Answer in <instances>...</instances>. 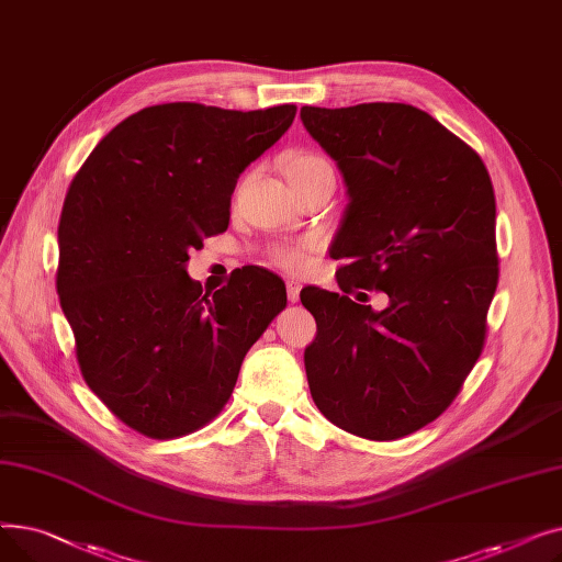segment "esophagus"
<instances>
[{"instance_id":"esophagus-1","label":"esophagus","mask_w":562,"mask_h":562,"mask_svg":"<svg viewBox=\"0 0 562 562\" xmlns=\"http://www.w3.org/2000/svg\"><path fill=\"white\" fill-rule=\"evenodd\" d=\"M286 296H289V303H296L299 296H301V284L296 280H289L286 282Z\"/></svg>"}]
</instances>
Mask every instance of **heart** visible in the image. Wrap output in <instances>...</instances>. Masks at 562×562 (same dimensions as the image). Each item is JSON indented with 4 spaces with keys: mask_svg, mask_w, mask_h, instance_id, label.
Returning a JSON list of instances; mask_svg holds the SVG:
<instances>
[{
    "mask_svg": "<svg viewBox=\"0 0 562 562\" xmlns=\"http://www.w3.org/2000/svg\"><path fill=\"white\" fill-rule=\"evenodd\" d=\"M284 172H286V180H289L291 189L301 184V182H305V180H312V177H316V175H335L333 166L326 157H321L316 153H307V150L293 153L286 159ZM271 259H273L276 266H280V269L301 271V269H305V263H307V246L305 244L280 246L271 252Z\"/></svg>",
    "mask_w": 562,
    "mask_h": 562,
    "instance_id": "obj_1",
    "label": "heart"
}]
</instances>
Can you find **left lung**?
<instances>
[{
	"mask_svg": "<svg viewBox=\"0 0 562 562\" xmlns=\"http://www.w3.org/2000/svg\"><path fill=\"white\" fill-rule=\"evenodd\" d=\"M301 117L348 187L330 252L346 261L344 293L301 291L318 328L305 348L310 392L341 430L398 439L453 403L483 352L498 284L490 172L412 104L303 106ZM364 290L387 292L389 307L362 306Z\"/></svg>",
	"mask_w": 562,
	"mask_h": 562,
	"instance_id": "obj_1",
	"label": "left lung"
}]
</instances>
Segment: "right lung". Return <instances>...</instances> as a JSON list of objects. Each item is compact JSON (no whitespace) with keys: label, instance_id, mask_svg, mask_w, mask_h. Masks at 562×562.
<instances>
[{"label":"right lung","instance_id":"right-lung-1","mask_svg":"<svg viewBox=\"0 0 562 562\" xmlns=\"http://www.w3.org/2000/svg\"><path fill=\"white\" fill-rule=\"evenodd\" d=\"M293 117L296 104L147 106L72 177L58 221V301L86 385L145 437L210 424L246 352L286 307L284 282L259 266L202 293L187 261L227 229L236 180Z\"/></svg>","mask_w":562,"mask_h":562}]
</instances>
